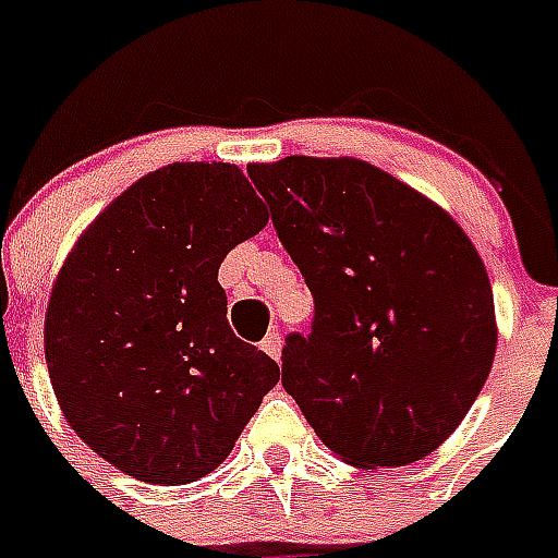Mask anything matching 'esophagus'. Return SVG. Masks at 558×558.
<instances>
[{
	"label": "esophagus",
	"instance_id": "esophagus-1",
	"mask_svg": "<svg viewBox=\"0 0 558 558\" xmlns=\"http://www.w3.org/2000/svg\"><path fill=\"white\" fill-rule=\"evenodd\" d=\"M260 348L266 350V353H269V356L275 359V362H278V359H280V350H283V339H280V332H278V330H269V336L263 339Z\"/></svg>",
	"mask_w": 558,
	"mask_h": 558
}]
</instances>
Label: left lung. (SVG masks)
I'll list each match as a JSON object with an SVG mask.
<instances>
[{"label":"left lung","mask_w":558,"mask_h":558,"mask_svg":"<svg viewBox=\"0 0 558 558\" xmlns=\"http://www.w3.org/2000/svg\"><path fill=\"white\" fill-rule=\"evenodd\" d=\"M248 177L315 301L313 332L283 344L287 393L353 466L432 454L477 399L498 344L472 240L367 161L287 156Z\"/></svg>","instance_id":"8db88e82"}]
</instances>
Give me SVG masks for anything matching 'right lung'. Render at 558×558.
I'll use <instances>...</instances> for the list:
<instances>
[{
	"instance_id": "obj_1",
	"label": "right lung",
	"mask_w": 558,
	"mask_h": 558,
	"mask_svg": "<svg viewBox=\"0 0 558 558\" xmlns=\"http://www.w3.org/2000/svg\"><path fill=\"white\" fill-rule=\"evenodd\" d=\"M269 222L243 170L177 161L126 187L81 234L46 313L65 423L147 484H191L228 458L280 367L228 327L217 271Z\"/></svg>"
}]
</instances>
